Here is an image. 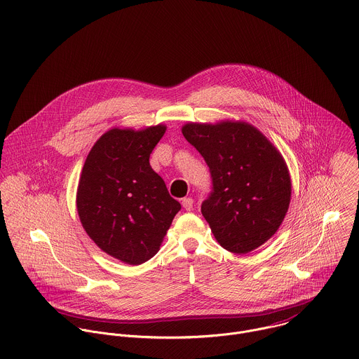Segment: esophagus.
<instances>
[{"label":"esophagus","mask_w":359,"mask_h":359,"mask_svg":"<svg viewBox=\"0 0 359 359\" xmlns=\"http://www.w3.org/2000/svg\"><path fill=\"white\" fill-rule=\"evenodd\" d=\"M182 206L187 212H191L194 209V199L192 198H184L182 199Z\"/></svg>","instance_id":"1"}]
</instances>
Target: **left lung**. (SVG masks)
<instances>
[{"label":"left lung","instance_id":"1","mask_svg":"<svg viewBox=\"0 0 359 359\" xmlns=\"http://www.w3.org/2000/svg\"><path fill=\"white\" fill-rule=\"evenodd\" d=\"M182 135L212 174L213 188L202 215L217 242L242 255L271 238L291 201L288 167L271 142L241 121L189 122Z\"/></svg>","mask_w":359,"mask_h":359}]
</instances>
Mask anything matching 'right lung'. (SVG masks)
<instances>
[{"label":"right lung","mask_w":359,"mask_h":359,"mask_svg":"<svg viewBox=\"0 0 359 359\" xmlns=\"http://www.w3.org/2000/svg\"><path fill=\"white\" fill-rule=\"evenodd\" d=\"M165 125L114 128L93 144L82 168L76 209L93 242L128 264L153 257L181 210L149 163Z\"/></svg>","instance_id":"right-lung-1"}]
</instances>
